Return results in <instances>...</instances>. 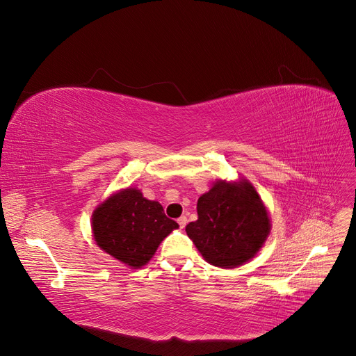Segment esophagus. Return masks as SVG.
Returning <instances> with one entry per match:
<instances>
[{
	"mask_svg": "<svg viewBox=\"0 0 356 356\" xmlns=\"http://www.w3.org/2000/svg\"><path fill=\"white\" fill-rule=\"evenodd\" d=\"M177 221H178V224H179V227H181V229H184L186 225H187V217H186V215H182V217H179Z\"/></svg>",
	"mask_w": 356,
	"mask_h": 356,
	"instance_id": "34e87169",
	"label": "esophagus"
}]
</instances>
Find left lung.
<instances>
[{
    "mask_svg": "<svg viewBox=\"0 0 356 356\" xmlns=\"http://www.w3.org/2000/svg\"><path fill=\"white\" fill-rule=\"evenodd\" d=\"M199 218L186 232L209 264L233 268L260 251L270 232V220L248 181H218L197 200Z\"/></svg>",
    "mask_w": 356,
    "mask_h": 356,
    "instance_id": "obj_1",
    "label": "left lung"
}]
</instances>
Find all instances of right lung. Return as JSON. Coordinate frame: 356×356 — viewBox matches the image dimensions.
I'll use <instances>...</instances> for the list:
<instances>
[{"instance_id":"1","label":"right lung","mask_w":356,"mask_h":356,"mask_svg":"<svg viewBox=\"0 0 356 356\" xmlns=\"http://www.w3.org/2000/svg\"><path fill=\"white\" fill-rule=\"evenodd\" d=\"M92 229L101 250L138 268L152 260L178 222L166 217L159 202L145 199L136 188H126L95 209Z\"/></svg>"}]
</instances>
